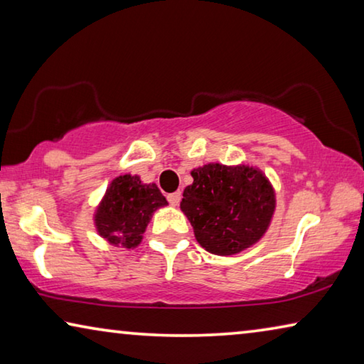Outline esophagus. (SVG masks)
<instances>
[{
	"instance_id": "34e87169",
	"label": "esophagus",
	"mask_w": 364,
	"mask_h": 364,
	"mask_svg": "<svg viewBox=\"0 0 364 364\" xmlns=\"http://www.w3.org/2000/svg\"><path fill=\"white\" fill-rule=\"evenodd\" d=\"M167 199H168L171 205H178V204H180V200H181V193H180V191H176V193H171V194L167 196Z\"/></svg>"
}]
</instances>
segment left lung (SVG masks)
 I'll return each mask as SVG.
<instances>
[{"mask_svg":"<svg viewBox=\"0 0 364 364\" xmlns=\"http://www.w3.org/2000/svg\"><path fill=\"white\" fill-rule=\"evenodd\" d=\"M181 210L202 247L215 255H232L262 239L273 218L274 189L260 170L247 165L207 164L191 171Z\"/></svg>","mask_w":364,"mask_h":364,"instance_id":"8db88e82","label":"left lung"}]
</instances>
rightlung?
Listing matches in <instances>:
<instances>
[{"mask_svg":"<svg viewBox=\"0 0 364 364\" xmlns=\"http://www.w3.org/2000/svg\"><path fill=\"white\" fill-rule=\"evenodd\" d=\"M167 204L156 183L143 184L139 176L132 175L117 176L96 210V230L109 244L134 249L152 213Z\"/></svg>","mask_w":364,"mask_h":364,"instance_id":"add662e5","label":"right lung"}]
</instances>
